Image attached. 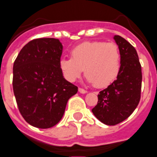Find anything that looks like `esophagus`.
<instances>
[{"label": "esophagus", "mask_w": 157, "mask_h": 157, "mask_svg": "<svg viewBox=\"0 0 157 157\" xmlns=\"http://www.w3.org/2000/svg\"><path fill=\"white\" fill-rule=\"evenodd\" d=\"M78 92H79L80 93H82V94H84V93H87V91L84 90L83 88H81V87H79V88H78Z\"/></svg>", "instance_id": "1"}]
</instances>
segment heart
Here are the masks:
<instances>
[{"label": "heart", "instance_id": "heart-1", "mask_svg": "<svg viewBox=\"0 0 157 157\" xmlns=\"http://www.w3.org/2000/svg\"><path fill=\"white\" fill-rule=\"evenodd\" d=\"M70 56L71 58H63L59 63L62 75L70 82H75L84 69L87 81L101 88L110 85L120 73V52L112 42H82L70 51Z\"/></svg>", "mask_w": 157, "mask_h": 157}]
</instances>
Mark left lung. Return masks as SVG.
Returning a JSON list of instances; mask_svg holds the SVG:
<instances>
[{
  "instance_id": "1",
  "label": "left lung",
  "mask_w": 157,
  "mask_h": 157,
  "mask_svg": "<svg viewBox=\"0 0 157 157\" xmlns=\"http://www.w3.org/2000/svg\"><path fill=\"white\" fill-rule=\"evenodd\" d=\"M121 56L117 78L98 94V101L92 113L107 125L120 124L138 106L141 98L142 67L135 48L119 35L114 37Z\"/></svg>"
}]
</instances>
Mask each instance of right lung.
<instances>
[{
	"instance_id": "1",
	"label": "right lung",
	"mask_w": 157,
	"mask_h": 157,
	"mask_svg": "<svg viewBox=\"0 0 157 157\" xmlns=\"http://www.w3.org/2000/svg\"><path fill=\"white\" fill-rule=\"evenodd\" d=\"M63 46L59 39L37 38L27 43L14 60L13 90L26 122L39 128L58 124L68 100L78 87L65 80L59 63Z\"/></svg>"
}]
</instances>
